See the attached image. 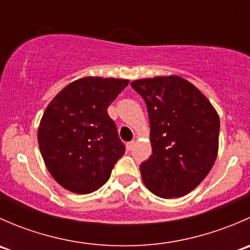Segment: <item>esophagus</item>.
Masks as SVG:
<instances>
[{
	"label": "esophagus",
	"instance_id": "1",
	"mask_svg": "<svg viewBox=\"0 0 250 250\" xmlns=\"http://www.w3.org/2000/svg\"><path fill=\"white\" fill-rule=\"evenodd\" d=\"M134 144H135V141H129V143H127L125 144V148H127V151H130L133 148V146H134Z\"/></svg>",
	"mask_w": 250,
	"mask_h": 250
}]
</instances>
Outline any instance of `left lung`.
I'll list each match as a JSON object with an SVG mask.
<instances>
[{"label":"left lung","instance_id":"8db88e82","mask_svg":"<svg viewBox=\"0 0 250 250\" xmlns=\"http://www.w3.org/2000/svg\"><path fill=\"white\" fill-rule=\"evenodd\" d=\"M130 85L145 100L150 121L152 155L140 165L144 184L158 197L188 195L218 156V112L197 87L176 75L141 78Z\"/></svg>","mask_w":250,"mask_h":250}]
</instances>
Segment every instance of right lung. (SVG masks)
I'll return each instance as SVG.
<instances>
[{"mask_svg": "<svg viewBox=\"0 0 250 250\" xmlns=\"http://www.w3.org/2000/svg\"><path fill=\"white\" fill-rule=\"evenodd\" d=\"M128 83L113 77L78 78L48 104L37 140L48 172L60 186L85 195L109 180L125 148L107 107Z\"/></svg>", "mask_w": 250, "mask_h": 250, "instance_id": "add662e5", "label": "right lung"}]
</instances>
